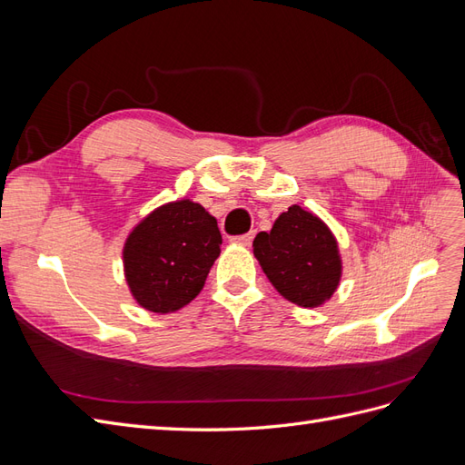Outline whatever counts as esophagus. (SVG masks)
<instances>
[{"instance_id":"esophagus-1","label":"esophagus","mask_w":465,"mask_h":465,"mask_svg":"<svg viewBox=\"0 0 465 465\" xmlns=\"http://www.w3.org/2000/svg\"><path fill=\"white\" fill-rule=\"evenodd\" d=\"M252 241H254V232H246V234H241V236H234L232 242L234 244H241V246H250Z\"/></svg>"}]
</instances>
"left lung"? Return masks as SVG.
I'll use <instances>...</instances> for the list:
<instances>
[{
    "mask_svg": "<svg viewBox=\"0 0 465 465\" xmlns=\"http://www.w3.org/2000/svg\"><path fill=\"white\" fill-rule=\"evenodd\" d=\"M254 256L281 297L304 308L331 299L341 281V256L330 227L301 205L281 213L254 238Z\"/></svg>",
    "mask_w": 465,
    "mask_h": 465,
    "instance_id": "left-lung-1",
    "label": "left lung"
}]
</instances>
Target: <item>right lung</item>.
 <instances>
[{"instance_id": "obj_1", "label": "right lung", "mask_w": 465, "mask_h": 465, "mask_svg": "<svg viewBox=\"0 0 465 465\" xmlns=\"http://www.w3.org/2000/svg\"><path fill=\"white\" fill-rule=\"evenodd\" d=\"M217 219L192 200L164 203L139 221L124 244V275L149 312L168 314L198 297L221 254Z\"/></svg>"}]
</instances>
